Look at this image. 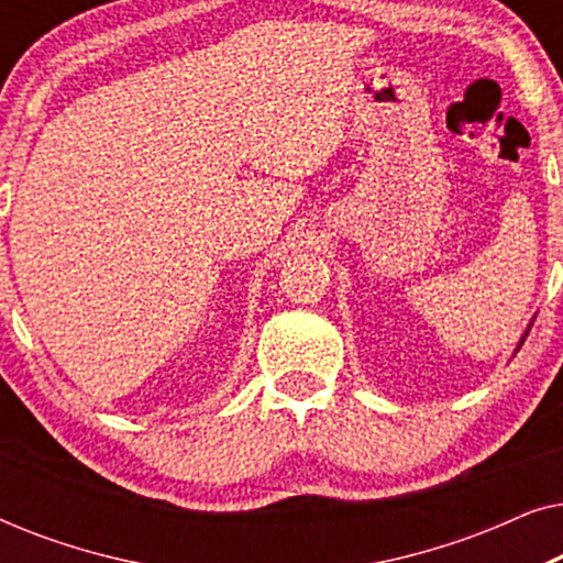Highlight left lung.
<instances>
[{
    "label": "left lung",
    "mask_w": 563,
    "mask_h": 563,
    "mask_svg": "<svg viewBox=\"0 0 563 563\" xmlns=\"http://www.w3.org/2000/svg\"><path fill=\"white\" fill-rule=\"evenodd\" d=\"M533 320H536V318H533ZM533 320H530V322H528L526 333H522V335H520V341H518V349H515V353H518V351H520V345H522V343H526V338H528V333H530V325H533Z\"/></svg>",
    "instance_id": "obj_1"
}]
</instances>
